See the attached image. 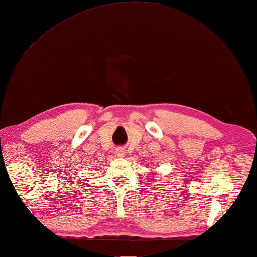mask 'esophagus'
Wrapping results in <instances>:
<instances>
[{
  "mask_svg": "<svg viewBox=\"0 0 257 257\" xmlns=\"http://www.w3.org/2000/svg\"><path fill=\"white\" fill-rule=\"evenodd\" d=\"M124 154H126V151L123 150V149L121 148H119V149H116V156H118V157H124Z\"/></svg>",
  "mask_w": 257,
  "mask_h": 257,
  "instance_id": "34e87169",
  "label": "esophagus"
}]
</instances>
